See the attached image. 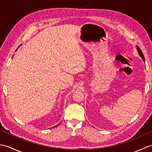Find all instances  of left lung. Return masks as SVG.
<instances>
[{"label":"left lung","mask_w":152,"mask_h":152,"mask_svg":"<svg viewBox=\"0 0 152 152\" xmlns=\"http://www.w3.org/2000/svg\"><path fill=\"white\" fill-rule=\"evenodd\" d=\"M137 50H138V53H139V55L140 56V57L142 58V59H143V61H145V59H144V55H143V53H142V50H140V48L138 47V46H137Z\"/></svg>","instance_id":"left-lung-1"}]
</instances>
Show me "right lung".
I'll return each mask as SVG.
<instances>
[{"instance_id":"add662e5","label":"right lung","mask_w":152,"mask_h":152,"mask_svg":"<svg viewBox=\"0 0 152 152\" xmlns=\"http://www.w3.org/2000/svg\"><path fill=\"white\" fill-rule=\"evenodd\" d=\"M57 125H56V126H57Z\"/></svg>"}]
</instances>
